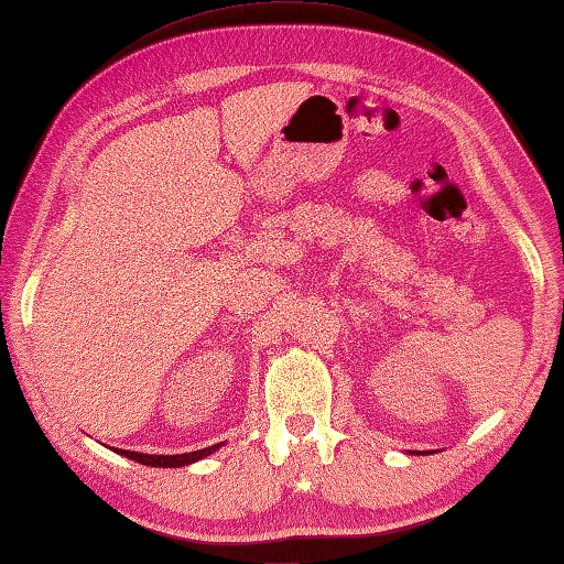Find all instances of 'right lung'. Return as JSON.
Masks as SVG:
<instances>
[{"label":"right lung","instance_id":"1","mask_svg":"<svg viewBox=\"0 0 564 564\" xmlns=\"http://www.w3.org/2000/svg\"><path fill=\"white\" fill-rule=\"evenodd\" d=\"M218 449V444H214V447H206V449H199V452H189V454H170V456H155V454H139V452H127V449H117V454L127 456V459L132 462H139V464H147V466H163V468H177V466H187V464H194L204 459V456H208L212 452Z\"/></svg>","mask_w":564,"mask_h":564}]
</instances>
